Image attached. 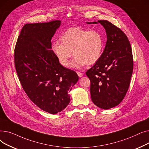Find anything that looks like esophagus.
<instances>
[{"instance_id": "34e87169", "label": "esophagus", "mask_w": 149, "mask_h": 149, "mask_svg": "<svg viewBox=\"0 0 149 149\" xmlns=\"http://www.w3.org/2000/svg\"><path fill=\"white\" fill-rule=\"evenodd\" d=\"M77 74H78V75H79V77H83V73H81V72H77Z\"/></svg>"}]
</instances>
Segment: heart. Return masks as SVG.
Returning <instances> with one entry per match:
<instances>
[{
	"label": "heart",
	"mask_w": 149,
	"mask_h": 149,
	"mask_svg": "<svg viewBox=\"0 0 149 149\" xmlns=\"http://www.w3.org/2000/svg\"><path fill=\"white\" fill-rule=\"evenodd\" d=\"M60 39L62 43L54 42L51 48L60 63L64 66L68 65L72 52L75 56L70 65L72 68L94 64L103 54L104 37L98 29L72 27L65 31Z\"/></svg>",
	"instance_id": "b5f03b06"
}]
</instances>
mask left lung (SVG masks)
I'll list each match as a JSON object with an SVG mask.
<instances>
[{"label":"left lung","mask_w":149,"mask_h":149,"mask_svg":"<svg viewBox=\"0 0 149 149\" xmlns=\"http://www.w3.org/2000/svg\"><path fill=\"white\" fill-rule=\"evenodd\" d=\"M98 22L105 28L107 40L101 57L86 74L91 81L92 102L101 109H109L118 105L126 95L134 61L130 42L123 31L107 20Z\"/></svg>","instance_id":"8db88e82"}]
</instances>
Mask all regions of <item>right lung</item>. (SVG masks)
<instances>
[{
	"label": "right lung",
	"instance_id": "add662e5",
	"mask_svg": "<svg viewBox=\"0 0 149 149\" xmlns=\"http://www.w3.org/2000/svg\"><path fill=\"white\" fill-rule=\"evenodd\" d=\"M61 21L27 23L14 49V64L22 86L42 110L56 114L70 102L69 92L79 80L72 70L63 66L51 49V38Z\"/></svg>",
	"mask_w": 149,
	"mask_h": 149
}]
</instances>
